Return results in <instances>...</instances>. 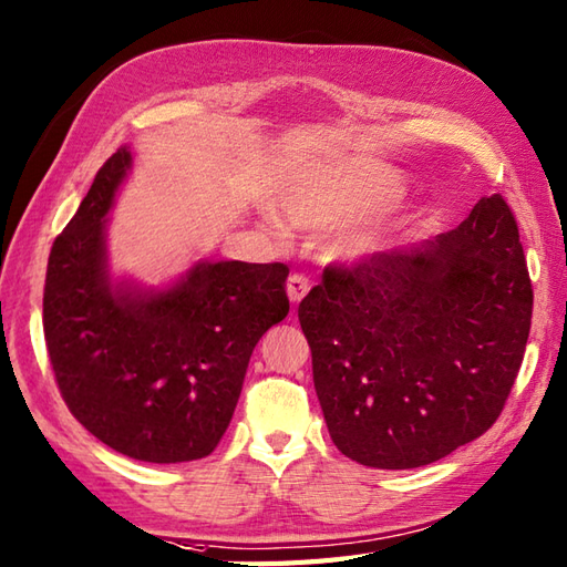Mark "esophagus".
<instances>
[{
    "label": "esophagus",
    "instance_id": "obj_1",
    "mask_svg": "<svg viewBox=\"0 0 567 567\" xmlns=\"http://www.w3.org/2000/svg\"><path fill=\"white\" fill-rule=\"evenodd\" d=\"M286 288H288V298H291V303L298 306L300 300L306 298V293L310 291V281L306 279L303 274H293V276H288Z\"/></svg>",
    "mask_w": 567,
    "mask_h": 567
}]
</instances>
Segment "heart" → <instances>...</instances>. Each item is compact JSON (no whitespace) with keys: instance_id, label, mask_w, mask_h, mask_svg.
I'll list each match as a JSON object with an SVG mask.
<instances>
[{"instance_id":"heart-1","label":"heart","mask_w":567,"mask_h":567,"mask_svg":"<svg viewBox=\"0 0 567 567\" xmlns=\"http://www.w3.org/2000/svg\"><path fill=\"white\" fill-rule=\"evenodd\" d=\"M402 192H405V186L393 169L349 159L300 172L286 186L281 200L284 210L293 223L327 225L393 204ZM405 223L408 220L400 216H375L347 223L330 237L327 251L339 259L375 255L395 240Z\"/></svg>"}]
</instances>
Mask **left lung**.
Returning a JSON list of instances; mask_svg holds the SVG:
<instances>
[{"instance_id":"obj_1","label":"left lung","mask_w":567,"mask_h":567,"mask_svg":"<svg viewBox=\"0 0 567 567\" xmlns=\"http://www.w3.org/2000/svg\"><path fill=\"white\" fill-rule=\"evenodd\" d=\"M532 308L519 228L499 194L436 240L327 267L298 320L334 446L405 471L485 434L519 373Z\"/></svg>"}]
</instances>
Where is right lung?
<instances>
[{
  "label": "right lung",
  "mask_w": 567,
  "mask_h": 567,
  "mask_svg": "<svg viewBox=\"0 0 567 567\" xmlns=\"http://www.w3.org/2000/svg\"><path fill=\"white\" fill-rule=\"evenodd\" d=\"M131 150L96 172L48 257L43 332L65 405L123 456L184 463L218 446L261 334L288 316V267L200 261L167 291L113 288L106 213Z\"/></svg>",
  "instance_id": "1"
}]
</instances>
